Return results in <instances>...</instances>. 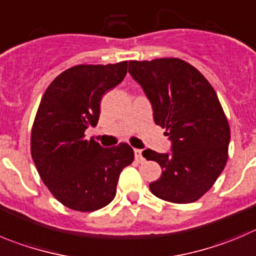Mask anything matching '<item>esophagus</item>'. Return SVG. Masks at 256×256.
<instances>
[{
	"instance_id": "obj_1",
	"label": "esophagus",
	"mask_w": 256,
	"mask_h": 256,
	"mask_svg": "<svg viewBox=\"0 0 256 256\" xmlns=\"http://www.w3.org/2000/svg\"><path fill=\"white\" fill-rule=\"evenodd\" d=\"M134 152H135V160L138 162V163H142V162L145 160L144 156H142V149H135V150H134Z\"/></svg>"
}]
</instances>
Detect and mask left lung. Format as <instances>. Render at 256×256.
Listing matches in <instances>:
<instances>
[{"label": "left lung", "mask_w": 256, "mask_h": 256, "mask_svg": "<svg viewBox=\"0 0 256 256\" xmlns=\"http://www.w3.org/2000/svg\"><path fill=\"white\" fill-rule=\"evenodd\" d=\"M128 73L142 87L155 124L166 128L172 142L168 154L142 152L163 170L150 190L168 202L192 204L214 186L228 162L230 126L218 97L208 80L182 59L131 60Z\"/></svg>", "instance_id": "1"}]
</instances>
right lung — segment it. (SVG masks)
I'll use <instances>...</instances> for the list:
<instances>
[{
    "instance_id": "1",
    "label": "right lung",
    "mask_w": 256,
    "mask_h": 256,
    "mask_svg": "<svg viewBox=\"0 0 256 256\" xmlns=\"http://www.w3.org/2000/svg\"><path fill=\"white\" fill-rule=\"evenodd\" d=\"M128 62L80 64L60 73L42 96L31 130V156L52 194L68 208L92 212L116 196L121 170L134 162L126 142L102 148L84 131L96 126L107 90L120 84Z\"/></svg>"
}]
</instances>
